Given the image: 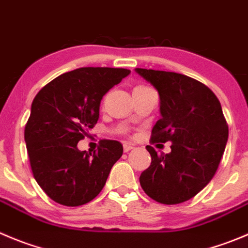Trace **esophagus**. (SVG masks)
<instances>
[{
  "instance_id": "1",
  "label": "esophagus",
  "mask_w": 248,
  "mask_h": 248,
  "mask_svg": "<svg viewBox=\"0 0 248 248\" xmlns=\"http://www.w3.org/2000/svg\"><path fill=\"white\" fill-rule=\"evenodd\" d=\"M134 147H135V145H134V143H130V142L123 143V148H124V152H129V151L133 150Z\"/></svg>"
}]
</instances>
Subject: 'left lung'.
<instances>
[{"label":"left lung","instance_id":"left-lung-1","mask_svg":"<svg viewBox=\"0 0 248 248\" xmlns=\"http://www.w3.org/2000/svg\"><path fill=\"white\" fill-rule=\"evenodd\" d=\"M159 95L161 119L151 141L171 142V152L157 155L146 146L152 162L140 175L141 187L159 203L192 199L216 174L228 142V125L217 96L186 75L136 68Z\"/></svg>","mask_w":248,"mask_h":248}]
</instances>
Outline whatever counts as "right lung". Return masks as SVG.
<instances>
[{"mask_svg": "<svg viewBox=\"0 0 248 248\" xmlns=\"http://www.w3.org/2000/svg\"><path fill=\"white\" fill-rule=\"evenodd\" d=\"M129 74L123 68H79L35 96L25 143L35 180L57 203L77 207L93 201L122 157L123 146L115 140H103L93 153L80 151L78 142L97 123L103 96Z\"/></svg>", "mask_w": 248, "mask_h": 248, "instance_id": "1", "label": "right lung"}]
</instances>
